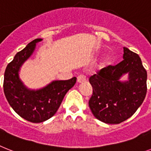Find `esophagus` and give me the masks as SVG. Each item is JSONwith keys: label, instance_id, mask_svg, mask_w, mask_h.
<instances>
[{"label": "esophagus", "instance_id": "esophagus-1", "mask_svg": "<svg viewBox=\"0 0 151 151\" xmlns=\"http://www.w3.org/2000/svg\"><path fill=\"white\" fill-rule=\"evenodd\" d=\"M87 81L85 76L84 75H80L78 76V78H77V82L78 84H81V83H83V82H85Z\"/></svg>", "mask_w": 151, "mask_h": 151}]
</instances>
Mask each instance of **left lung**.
<instances>
[{"label":"left lung","instance_id":"1","mask_svg":"<svg viewBox=\"0 0 151 151\" xmlns=\"http://www.w3.org/2000/svg\"><path fill=\"white\" fill-rule=\"evenodd\" d=\"M123 60L109 66L89 79L93 95L88 105L95 118L119 124L135 113L147 94V74L139 56L123 47ZM126 74L127 81H121Z\"/></svg>","mask_w":151,"mask_h":151}]
</instances>
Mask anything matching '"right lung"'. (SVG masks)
Wrapping results in <instances>:
<instances>
[{
    "label": "right lung",
    "mask_w": 151,
    "mask_h": 151,
    "mask_svg": "<svg viewBox=\"0 0 151 151\" xmlns=\"http://www.w3.org/2000/svg\"><path fill=\"white\" fill-rule=\"evenodd\" d=\"M42 40H33L17 52L6 67L4 78V91L11 107L22 118L34 123L44 122L54 116L65 95L77 81L75 77L67 81H52L36 90L24 85L19 77L21 67L32 55L36 43Z\"/></svg>",
    "instance_id": "1"
}]
</instances>
